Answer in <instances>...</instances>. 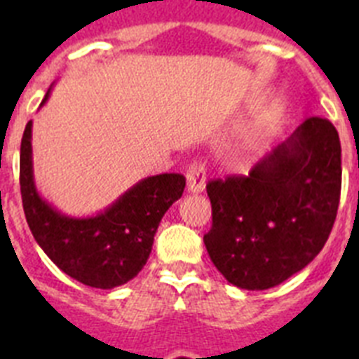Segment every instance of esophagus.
<instances>
[{"mask_svg": "<svg viewBox=\"0 0 359 359\" xmlns=\"http://www.w3.org/2000/svg\"><path fill=\"white\" fill-rule=\"evenodd\" d=\"M205 185H207V172H205V167L201 163H192L187 169V189L192 194H199L205 190Z\"/></svg>", "mask_w": 359, "mask_h": 359, "instance_id": "34e87169", "label": "esophagus"}]
</instances>
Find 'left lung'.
Listing matches in <instances>:
<instances>
[{
  "instance_id": "left-lung-1",
  "label": "left lung",
  "mask_w": 359,
  "mask_h": 359,
  "mask_svg": "<svg viewBox=\"0 0 359 359\" xmlns=\"http://www.w3.org/2000/svg\"><path fill=\"white\" fill-rule=\"evenodd\" d=\"M340 190V136L311 116L248 176L208 182L212 228L203 241L212 262L241 290L278 286L323 248Z\"/></svg>"
}]
</instances>
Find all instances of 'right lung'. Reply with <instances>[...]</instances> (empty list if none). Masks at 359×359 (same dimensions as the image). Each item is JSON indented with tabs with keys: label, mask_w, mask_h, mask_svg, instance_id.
Masks as SVG:
<instances>
[{
	"label": "right lung",
	"mask_w": 359,
	"mask_h": 359,
	"mask_svg": "<svg viewBox=\"0 0 359 359\" xmlns=\"http://www.w3.org/2000/svg\"><path fill=\"white\" fill-rule=\"evenodd\" d=\"M48 97L50 90L41 106ZM19 185L32 236L53 264L84 286L113 290L142 271L151 255L161 217L182 198L185 176L158 174L145 177L95 215L72 217L61 214L41 198L34 182L30 120L21 140Z\"/></svg>",
	"instance_id": "right-lung-1"
}]
</instances>
